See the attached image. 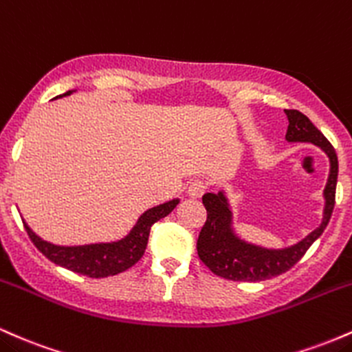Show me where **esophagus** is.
<instances>
[{
  "instance_id": "obj_1",
  "label": "esophagus",
  "mask_w": 352,
  "mask_h": 352,
  "mask_svg": "<svg viewBox=\"0 0 352 352\" xmlns=\"http://www.w3.org/2000/svg\"><path fill=\"white\" fill-rule=\"evenodd\" d=\"M208 189V183L203 179H192L188 186V195L191 197H201Z\"/></svg>"
}]
</instances>
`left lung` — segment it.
Returning <instances> with one entry per match:
<instances>
[{
    "label": "left lung",
    "instance_id": "1",
    "mask_svg": "<svg viewBox=\"0 0 352 352\" xmlns=\"http://www.w3.org/2000/svg\"><path fill=\"white\" fill-rule=\"evenodd\" d=\"M287 126L286 140L289 143H313L322 149L329 157V177L324 188V212L319 228L306 238L281 250L258 246L241 239L232 229V212L229 208L228 197L223 191L206 192L203 196V204L208 211L206 223L197 238V256L206 266L224 279L231 281H264L274 276L289 271L299 259L306 254L311 244L324 232L333 214L336 203V184H338V156L333 144L326 136L311 123L309 118L298 109H284Z\"/></svg>",
    "mask_w": 352,
    "mask_h": 352
}]
</instances>
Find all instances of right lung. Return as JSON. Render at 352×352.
<instances>
[{
	"instance_id": "add662e5",
	"label": "right lung",
	"mask_w": 352,
	"mask_h": 352,
	"mask_svg": "<svg viewBox=\"0 0 352 352\" xmlns=\"http://www.w3.org/2000/svg\"><path fill=\"white\" fill-rule=\"evenodd\" d=\"M73 91H66L61 96H69ZM179 203V199H171L160 206L149 208L140 216L138 223L134 224L128 236L123 239L113 241V243H96L82 244V246H58L41 239L36 232H33L28 224L25 229L33 241L38 251H41L51 263L66 270L78 272V274L88 276V278H108V276L120 274L136 264L143 258L151 226L164 216H168Z\"/></svg>"
}]
</instances>
